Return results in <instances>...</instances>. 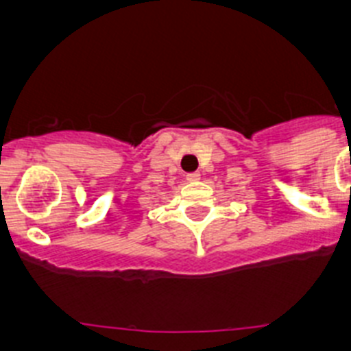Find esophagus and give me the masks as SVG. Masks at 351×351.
I'll return each instance as SVG.
<instances>
[{
    "label": "esophagus",
    "instance_id": "esophagus-1",
    "mask_svg": "<svg viewBox=\"0 0 351 351\" xmlns=\"http://www.w3.org/2000/svg\"><path fill=\"white\" fill-rule=\"evenodd\" d=\"M186 180H189V182H197V180H201V173H189V175H186Z\"/></svg>",
    "mask_w": 351,
    "mask_h": 351
}]
</instances>
